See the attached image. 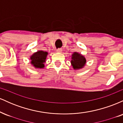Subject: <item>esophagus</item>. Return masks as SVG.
Returning <instances> with one entry per match:
<instances>
[{
	"label": "esophagus",
	"instance_id": "esophagus-1",
	"mask_svg": "<svg viewBox=\"0 0 123 123\" xmlns=\"http://www.w3.org/2000/svg\"><path fill=\"white\" fill-rule=\"evenodd\" d=\"M57 52L59 53H61L62 52V49H58L57 50Z\"/></svg>",
	"mask_w": 123,
	"mask_h": 123
}]
</instances>
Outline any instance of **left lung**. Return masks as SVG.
<instances>
[{
	"label": "left lung",
	"instance_id": "1",
	"mask_svg": "<svg viewBox=\"0 0 123 123\" xmlns=\"http://www.w3.org/2000/svg\"><path fill=\"white\" fill-rule=\"evenodd\" d=\"M72 60L70 61L72 66L74 70L81 69L85 66L86 63V58L77 52H74L72 55Z\"/></svg>",
	"mask_w": 123,
	"mask_h": 123
}]
</instances>
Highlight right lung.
I'll use <instances>...</instances> for the list:
<instances>
[{
    "mask_svg": "<svg viewBox=\"0 0 123 123\" xmlns=\"http://www.w3.org/2000/svg\"><path fill=\"white\" fill-rule=\"evenodd\" d=\"M47 55V52L42 50L37 51L36 53H34L29 58L31 61V65L34 66L35 68H44Z\"/></svg>",
    "mask_w": 123,
    "mask_h": 123,
    "instance_id": "right-lung-1",
    "label": "right lung"
}]
</instances>
